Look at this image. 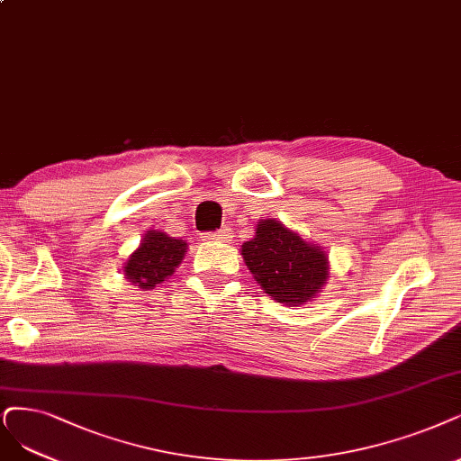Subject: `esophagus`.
<instances>
[{
	"mask_svg": "<svg viewBox=\"0 0 461 461\" xmlns=\"http://www.w3.org/2000/svg\"><path fill=\"white\" fill-rule=\"evenodd\" d=\"M230 237H231V230H218V231H214V233H204L203 235V240L204 241H230Z\"/></svg>",
	"mask_w": 461,
	"mask_h": 461,
	"instance_id": "esophagus-1",
	"label": "esophagus"
}]
</instances>
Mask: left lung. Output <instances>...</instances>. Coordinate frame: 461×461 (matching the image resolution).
Wrapping results in <instances>:
<instances>
[{
	"label": "left lung",
	"instance_id": "8db88e82",
	"mask_svg": "<svg viewBox=\"0 0 461 461\" xmlns=\"http://www.w3.org/2000/svg\"><path fill=\"white\" fill-rule=\"evenodd\" d=\"M241 257L262 291L288 308L317 298L330 277L327 250L276 218L258 221Z\"/></svg>",
	"mask_w": 461,
	"mask_h": 461
}]
</instances>
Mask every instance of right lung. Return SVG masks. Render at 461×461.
<instances>
[{
	"instance_id": "1",
	"label": "right lung",
	"mask_w": 461,
	"mask_h": 461,
	"mask_svg": "<svg viewBox=\"0 0 461 461\" xmlns=\"http://www.w3.org/2000/svg\"><path fill=\"white\" fill-rule=\"evenodd\" d=\"M187 252L184 240L168 237L165 231L149 230L129 260L123 264V274L129 283L151 291L175 274Z\"/></svg>"
}]
</instances>
